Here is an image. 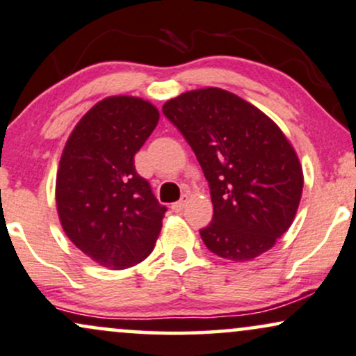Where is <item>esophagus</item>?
Listing matches in <instances>:
<instances>
[{"instance_id":"obj_1","label":"esophagus","mask_w":356,"mask_h":356,"mask_svg":"<svg viewBox=\"0 0 356 356\" xmlns=\"http://www.w3.org/2000/svg\"><path fill=\"white\" fill-rule=\"evenodd\" d=\"M185 204H186V200H179V202L171 204V210L175 213H181L183 208H185Z\"/></svg>"}]
</instances>
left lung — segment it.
Listing matches in <instances>:
<instances>
[{
    "label": "left lung",
    "instance_id": "obj_1",
    "mask_svg": "<svg viewBox=\"0 0 356 356\" xmlns=\"http://www.w3.org/2000/svg\"><path fill=\"white\" fill-rule=\"evenodd\" d=\"M163 113L186 138L208 179L213 221L200 229L207 248L248 261L273 248L293 223L303 170L270 116L221 88L181 93Z\"/></svg>",
    "mask_w": 356,
    "mask_h": 356
}]
</instances>
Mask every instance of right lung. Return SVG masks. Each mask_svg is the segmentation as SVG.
Here are the masks:
<instances>
[{
  "label": "right lung",
  "instance_id": "1",
  "mask_svg": "<svg viewBox=\"0 0 356 356\" xmlns=\"http://www.w3.org/2000/svg\"><path fill=\"white\" fill-rule=\"evenodd\" d=\"M160 120L138 96H108L85 113L63 148L56 210L66 236L95 263L124 270L153 252L166 208L135 170Z\"/></svg>",
  "mask_w": 356,
  "mask_h": 356
}]
</instances>
